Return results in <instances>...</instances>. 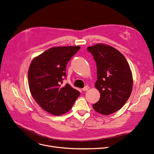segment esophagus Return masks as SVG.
<instances>
[{
  "mask_svg": "<svg viewBox=\"0 0 154 154\" xmlns=\"http://www.w3.org/2000/svg\"><path fill=\"white\" fill-rule=\"evenodd\" d=\"M89 87L88 86H85L84 88H83V89H82V90L83 91H88V89H89Z\"/></svg>",
  "mask_w": 154,
  "mask_h": 154,
  "instance_id": "obj_1",
  "label": "esophagus"
}]
</instances>
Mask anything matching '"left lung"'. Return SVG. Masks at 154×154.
<instances>
[{"mask_svg": "<svg viewBox=\"0 0 154 154\" xmlns=\"http://www.w3.org/2000/svg\"><path fill=\"white\" fill-rule=\"evenodd\" d=\"M96 63L97 80L95 87L101 93L100 100L93 104L97 112L109 115L120 109L130 96L133 77L124 56L109 45L99 44L89 47Z\"/></svg>", "mask_w": 154, "mask_h": 154, "instance_id": "obj_1", "label": "left lung"}]
</instances>
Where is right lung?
Segmentation results:
<instances>
[{
  "instance_id": "1",
  "label": "right lung",
  "mask_w": 154,
  "mask_h": 154,
  "mask_svg": "<svg viewBox=\"0 0 154 154\" xmlns=\"http://www.w3.org/2000/svg\"><path fill=\"white\" fill-rule=\"evenodd\" d=\"M80 48V46L51 48L35 58L29 66L27 77L33 98L54 116L66 113L80 94L68 83L61 85L66 77V65Z\"/></svg>"
}]
</instances>
